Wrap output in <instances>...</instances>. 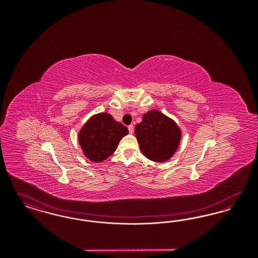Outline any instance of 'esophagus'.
Segmentation results:
<instances>
[{
  "label": "esophagus",
  "mask_w": 258,
  "mask_h": 258,
  "mask_svg": "<svg viewBox=\"0 0 258 258\" xmlns=\"http://www.w3.org/2000/svg\"><path fill=\"white\" fill-rule=\"evenodd\" d=\"M127 128H128L130 134H134V124H130V125L127 126Z\"/></svg>",
  "instance_id": "34e87169"
}]
</instances>
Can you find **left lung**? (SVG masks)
<instances>
[{
  "label": "left lung",
  "mask_w": 258,
  "mask_h": 258,
  "mask_svg": "<svg viewBox=\"0 0 258 258\" xmlns=\"http://www.w3.org/2000/svg\"><path fill=\"white\" fill-rule=\"evenodd\" d=\"M135 133L143 155L157 162L171 158L182 136L177 123L158 110L144 114L142 122L136 124Z\"/></svg>",
  "instance_id": "obj_1"
}]
</instances>
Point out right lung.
<instances>
[{
  "mask_svg": "<svg viewBox=\"0 0 258 258\" xmlns=\"http://www.w3.org/2000/svg\"><path fill=\"white\" fill-rule=\"evenodd\" d=\"M128 134L126 126L116 122L110 114L94 115L78 135L79 144L89 160L100 162L116 151L120 140Z\"/></svg>",
  "mask_w": 258,
  "mask_h": 258,
  "instance_id": "add662e5",
  "label": "right lung"
}]
</instances>
